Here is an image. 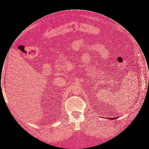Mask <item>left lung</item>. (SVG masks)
<instances>
[{
	"label": "left lung",
	"mask_w": 149,
	"mask_h": 149,
	"mask_svg": "<svg viewBox=\"0 0 149 149\" xmlns=\"http://www.w3.org/2000/svg\"><path fill=\"white\" fill-rule=\"evenodd\" d=\"M117 117H116V118H109V119H113V120H114V119H116V118H117Z\"/></svg>",
	"instance_id": "8db88e82"
}]
</instances>
